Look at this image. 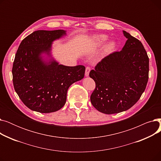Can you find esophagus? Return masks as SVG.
Masks as SVG:
<instances>
[{"label": "esophagus", "mask_w": 161, "mask_h": 161, "mask_svg": "<svg viewBox=\"0 0 161 161\" xmlns=\"http://www.w3.org/2000/svg\"><path fill=\"white\" fill-rule=\"evenodd\" d=\"M90 70H91V68L89 66H87L86 69V76H89Z\"/></svg>", "instance_id": "34e87169"}]
</instances>
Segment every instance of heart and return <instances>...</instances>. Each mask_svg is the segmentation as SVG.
I'll return each instance as SVG.
<instances>
[{
  "label": "heart",
  "mask_w": 161,
  "mask_h": 161,
  "mask_svg": "<svg viewBox=\"0 0 161 161\" xmlns=\"http://www.w3.org/2000/svg\"><path fill=\"white\" fill-rule=\"evenodd\" d=\"M107 39L106 36L105 35H99V36H94L93 38H92V42H94L95 45H99L102 42H103L104 41H105ZM114 47V44L110 42V43H108L105 49L106 50H110L111 49H112Z\"/></svg>",
  "instance_id": "heart-1"
}]
</instances>
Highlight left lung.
<instances>
[{"label":"left lung","mask_w":161,"mask_h":161,"mask_svg":"<svg viewBox=\"0 0 161 161\" xmlns=\"http://www.w3.org/2000/svg\"><path fill=\"white\" fill-rule=\"evenodd\" d=\"M127 38L120 52L109 54L89 73L96 86L91 102L98 111L117 114L130 109L144 92L149 79V57L142 42L123 31Z\"/></svg>","instance_id":"obj_1"}]
</instances>
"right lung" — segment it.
I'll return each mask as SVG.
<instances>
[{"label": "right lung", "mask_w": 161, "mask_h": 161, "mask_svg": "<svg viewBox=\"0 0 161 161\" xmlns=\"http://www.w3.org/2000/svg\"><path fill=\"white\" fill-rule=\"evenodd\" d=\"M66 35L64 30L36 31L25 38L17 51L12 67L13 84L23 104L40 113L58 111L66 103L67 91L85 75L83 65L66 66L53 60L45 63L52 42Z\"/></svg>", "instance_id": "add662e5"}]
</instances>
